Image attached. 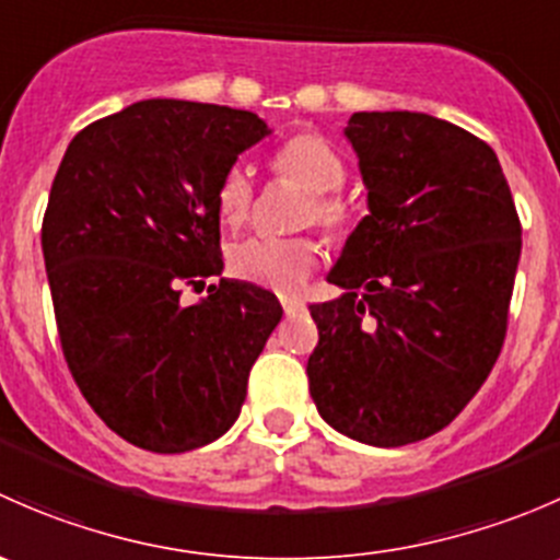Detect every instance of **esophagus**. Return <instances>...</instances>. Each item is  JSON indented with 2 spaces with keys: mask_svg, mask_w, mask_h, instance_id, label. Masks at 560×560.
<instances>
[{
  "mask_svg": "<svg viewBox=\"0 0 560 560\" xmlns=\"http://www.w3.org/2000/svg\"><path fill=\"white\" fill-rule=\"evenodd\" d=\"M281 308H284L287 316H298L306 312V303L301 301V298H281Z\"/></svg>",
  "mask_w": 560,
  "mask_h": 560,
  "instance_id": "obj_1",
  "label": "esophagus"
}]
</instances>
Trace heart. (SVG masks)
I'll return each instance as SVG.
<instances>
[{"label": "heart", "instance_id": "heart-1", "mask_svg": "<svg viewBox=\"0 0 560 560\" xmlns=\"http://www.w3.org/2000/svg\"><path fill=\"white\" fill-rule=\"evenodd\" d=\"M273 171L308 191L301 222L319 224L327 235H347L358 219V208L341 191L347 162L341 151L316 132H301L273 154ZM254 184L244 167L235 165L217 186V211L228 228H238L252 211ZM319 265V244L314 238H248L230 252V268L248 284L276 292L301 290Z\"/></svg>", "mask_w": 560, "mask_h": 560}]
</instances>
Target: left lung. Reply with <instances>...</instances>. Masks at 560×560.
Masks as SVG:
<instances>
[{
  "label": "left lung",
  "instance_id": "8db88e82",
  "mask_svg": "<svg viewBox=\"0 0 560 560\" xmlns=\"http://www.w3.org/2000/svg\"><path fill=\"white\" fill-rule=\"evenodd\" d=\"M369 217L314 303L308 389L322 420L371 447L447 428L493 371L521 259V219L485 140L428 113H354Z\"/></svg>",
  "mask_w": 560,
  "mask_h": 560
}]
</instances>
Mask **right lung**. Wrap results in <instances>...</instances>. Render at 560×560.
I'll list each match as a JSON object with an SVG mask.
<instances>
[{"mask_svg": "<svg viewBox=\"0 0 560 560\" xmlns=\"http://www.w3.org/2000/svg\"><path fill=\"white\" fill-rule=\"evenodd\" d=\"M270 135L248 110L143 100L72 138L43 217V257L67 369L129 444L175 455L230 431L276 295L222 279L217 186Z\"/></svg>", "mask_w": 560, "mask_h": 560, "instance_id": "obj_1", "label": "right lung"}]
</instances>
